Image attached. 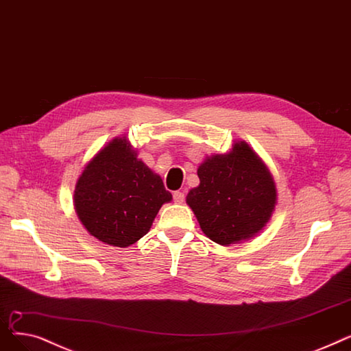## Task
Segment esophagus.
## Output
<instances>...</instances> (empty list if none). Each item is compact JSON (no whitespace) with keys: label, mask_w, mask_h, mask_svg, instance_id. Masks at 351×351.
<instances>
[{"label":"esophagus","mask_w":351,"mask_h":351,"mask_svg":"<svg viewBox=\"0 0 351 351\" xmlns=\"http://www.w3.org/2000/svg\"><path fill=\"white\" fill-rule=\"evenodd\" d=\"M173 198H174V203L182 204V203H184V199H186V194L182 193V191H176V193L173 194Z\"/></svg>","instance_id":"34e87169"}]
</instances>
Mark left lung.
Here are the masks:
<instances>
[{
  "instance_id": "1",
  "label": "left lung",
  "mask_w": 351,
  "mask_h": 351,
  "mask_svg": "<svg viewBox=\"0 0 351 351\" xmlns=\"http://www.w3.org/2000/svg\"><path fill=\"white\" fill-rule=\"evenodd\" d=\"M197 176L199 184L187 194V204L214 243L248 240L270 221L277 203L276 182L245 141H236L227 154L207 157Z\"/></svg>"
}]
</instances>
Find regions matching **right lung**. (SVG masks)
<instances>
[{"label": "right lung", "instance_id": "add662e5", "mask_svg": "<svg viewBox=\"0 0 351 351\" xmlns=\"http://www.w3.org/2000/svg\"><path fill=\"white\" fill-rule=\"evenodd\" d=\"M173 199L162 180L137 158L127 137H117L88 161L74 191V207L90 234L114 247L145 236L161 206Z\"/></svg>", "mask_w": 351, "mask_h": 351}]
</instances>
